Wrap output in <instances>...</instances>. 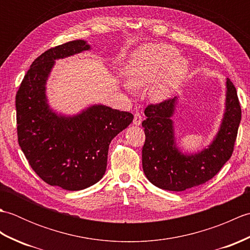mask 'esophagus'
Masks as SVG:
<instances>
[{"mask_svg":"<svg viewBox=\"0 0 250 250\" xmlns=\"http://www.w3.org/2000/svg\"><path fill=\"white\" fill-rule=\"evenodd\" d=\"M142 116L140 113L134 114V119H133V125H140L142 124Z\"/></svg>","mask_w":250,"mask_h":250,"instance_id":"34e87169","label":"esophagus"}]
</instances>
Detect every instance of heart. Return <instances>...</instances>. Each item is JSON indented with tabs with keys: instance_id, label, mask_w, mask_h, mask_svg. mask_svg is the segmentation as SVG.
Here are the masks:
<instances>
[{
	"instance_id": "obj_1",
	"label": "heart",
	"mask_w": 250,
	"mask_h": 250,
	"mask_svg": "<svg viewBox=\"0 0 250 250\" xmlns=\"http://www.w3.org/2000/svg\"><path fill=\"white\" fill-rule=\"evenodd\" d=\"M189 72V63L178 50L167 44L140 47L125 66V84L128 91L149 87L153 102H163L177 91Z\"/></svg>"
}]
</instances>
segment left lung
Here are the masks:
<instances>
[{"mask_svg": "<svg viewBox=\"0 0 250 250\" xmlns=\"http://www.w3.org/2000/svg\"><path fill=\"white\" fill-rule=\"evenodd\" d=\"M178 98L148 105L142 122L145 144L142 163L147 179L156 187L168 191L186 189L208 182L232 156L242 110L234 84L227 78L226 103L218 132L213 142L194 153H186L176 144L172 117Z\"/></svg>", "mask_w": 250, "mask_h": 250, "instance_id": "obj_1", "label": "left lung"}]
</instances>
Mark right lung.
Here are the masks:
<instances>
[{"label":"right lung","instance_id":"right-lung-1","mask_svg":"<svg viewBox=\"0 0 250 250\" xmlns=\"http://www.w3.org/2000/svg\"><path fill=\"white\" fill-rule=\"evenodd\" d=\"M77 40L50 48L32 63L16 94L18 143L31 167L50 186L78 191L97 184L105 174L111 140L133 115L94 104L66 116L52 109L46 84L56 60L90 50Z\"/></svg>","mask_w":250,"mask_h":250}]
</instances>
